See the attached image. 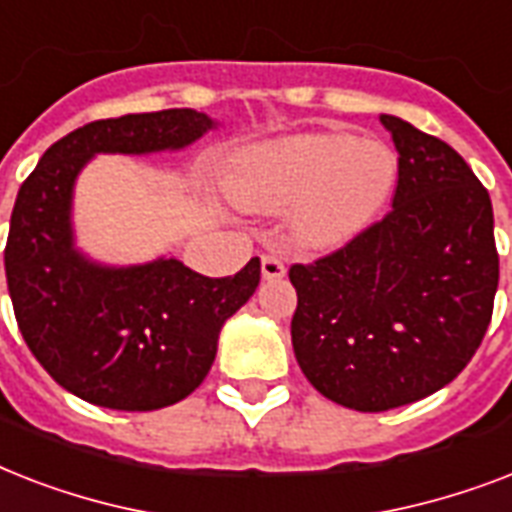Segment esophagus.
<instances>
[{"instance_id":"1","label":"esophagus","mask_w":512,"mask_h":512,"mask_svg":"<svg viewBox=\"0 0 512 512\" xmlns=\"http://www.w3.org/2000/svg\"><path fill=\"white\" fill-rule=\"evenodd\" d=\"M260 268H263V279H268V281L281 279V276L287 273V265H284V260L276 255H263V260H260Z\"/></svg>"}]
</instances>
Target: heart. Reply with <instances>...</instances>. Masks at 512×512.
Returning a JSON list of instances; mask_svg holds the SVG:
<instances>
[{
	"mask_svg": "<svg viewBox=\"0 0 512 512\" xmlns=\"http://www.w3.org/2000/svg\"><path fill=\"white\" fill-rule=\"evenodd\" d=\"M398 156L382 140L305 132L244 148L225 167V191L249 212H289L308 249L350 241L385 207Z\"/></svg>",
	"mask_w": 512,
	"mask_h": 512,
	"instance_id": "heart-1",
	"label": "heart"
}]
</instances>
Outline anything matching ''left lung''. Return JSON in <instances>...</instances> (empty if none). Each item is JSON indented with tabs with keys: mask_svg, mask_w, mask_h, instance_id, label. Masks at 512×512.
<instances>
[{
	"mask_svg": "<svg viewBox=\"0 0 512 512\" xmlns=\"http://www.w3.org/2000/svg\"><path fill=\"white\" fill-rule=\"evenodd\" d=\"M393 209L340 249L289 268L292 345L313 388L356 412L436 393L470 364L500 284L492 199L444 140L398 116Z\"/></svg>",
	"mask_w": 512,
	"mask_h": 512,
	"instance_id": "left-lung-1",
	"label": "left lung"
}]
</instances>
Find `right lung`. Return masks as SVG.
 I'll return each instance as SVG.
<instances>
[{
  "label": "right lung",
  "mask_w": 512,
  "mask_h": 512,
  "mask_svg": "<svg viewBox=\"0 0 512 512\" xmlns=\"http://www.w3.org/2000/svg\"><path fill=\"white\" fill-rule=\"evenodd\" d=\"M212 130L193 108L100 119L52 143L12 207L4 273L28 350L82 401L154 412L191 396L215 361L217 335L260 284V257L209 279L180 260L103 268L71 236V188L95 154L183 148Z\"/></svg>",
  "instance_id": "obj_1"
}]
</instances>
